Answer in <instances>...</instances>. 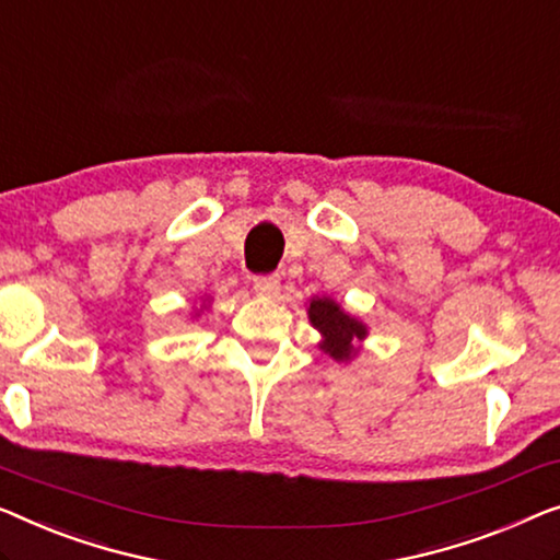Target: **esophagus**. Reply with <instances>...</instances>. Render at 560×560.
<instances>
[{"mask_svg": "<svg viewBox=\"0 0 560 560\" xmlns=\"http://www.w3.org/2000/svg\"><path fill=\"white\" fill-rule=\"evenodd\" d=\"M253 288L260 295H275L280 290V278L278 275H255Z\"/></svg>", "mask_w": 560, "mask_h": 560, "instance_id": "obj_1", "label": "esophagus"}]
</instances>
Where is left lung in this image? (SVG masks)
<instances>
[{"label": "left lung", "mask_w": 560, "mask_h": 560, "mask_svg": "<svg viewBox=\"0 0 560 560\" xmlns=\"http://www.w3.org/2000/svg\"><path fill=\"white\" fill-rule=\"evenodd\" d=\"M307 318H311L313 328L320 330V348L334 361H351L355 351V343L366 338V326L353 315H348L334 298H313L307 305Z\"/></svg>", "instance_id": "1"}]
</instances>
